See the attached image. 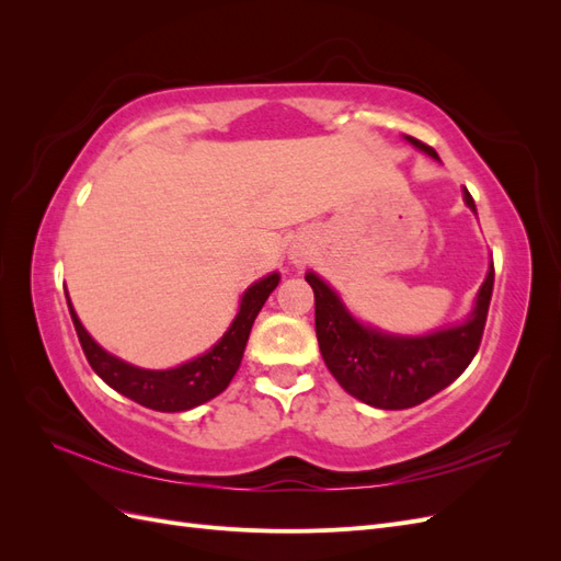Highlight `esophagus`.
<instances>
[{"label":"esophagus","instance_id":"esophagus-1","mask_svg":"<svg viewBox=\"0 0 561 561\" xmlns=\"http://www.w3.org/2000/svg\"><path fill=\"white\" fill-rule=\"evenodd\" d=\"M309 260H311L309 245L301 243V241L293 243V248H290V264H293V266H304Z\"/></svg>","mask_w":561,"mask_h":561}]
</instances>
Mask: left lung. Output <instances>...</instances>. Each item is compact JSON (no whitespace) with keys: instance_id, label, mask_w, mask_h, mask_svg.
<instances>
[{"instance_id":"left-lung-1","label":"left lung","mask_w":561,"mask_h":561,"mask_svg":"<svg viewBox=\"0 0 561 561\" xmlns=\"http://www.w3.org/2000/svg\"><path fill=\"white\" fill-rule=\"evenodd\" d=\"M404 140L439 161L433 147L410 135ZM463 201L478 215L468 190H463ZM304 278L316 295V336L322 360L339 386L379 410H407L461 377L478 353L494 290V262L463 322L419 336L388 334L365 325L318 274L309 271Z\"/></svg>"}]
</instances>
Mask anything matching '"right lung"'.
Returning a JSON list of instances; mask_svg holds the SVG:
<instances>
[{
  "label": "right lung",
  "mask_w": 561,
  "mask_h": 561,
  "mask_svg": "<svg viewBox=\"0 0 561 561\" xmlns=\"http://www.w3.org/2000/svg\"><path fill=\"white\" fill-rule=\"evenodd\" d=\"M278 283H280L278 271L260 278L257 283H252L243 293L239 313H236L233 322L222 334V339H219L210 351L201 353L198 358L186 360L171 369L135 367L122 358H116V355L107 353L87 332V328L81 325V320L67 293L65 297H67V307H70V316H72L81 348L87 353V360L91 363L93 371L100 379H103L107 386H112L116 393H122L142 407H149V410L186 412V410H194V407L203 402L213 400L229 386V381L241 367L252 322L262 311L268 295L276 290Z\"/></svg>",
  "instance_id": "1"
}]
</instances>
